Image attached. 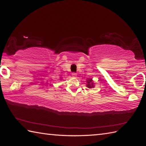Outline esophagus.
Segmentation results:
<instances>
[{
    "label": "esophagus",
    "mask_w": 146,
    "mask_h": 146,
    "mask_svg": "<svg viewBox=\"0 0 146 146\" xmlns=\"http://www.w3.org/2000/svg\"><path fill=\"white\" fill-rule=\"evenodd\" d=\"M72 76L73 77H76V76H77V74H76V72H72Z\"/></svg>",
    "instance_id": "obj_1"
}]
</instances>
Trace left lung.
I'll return each instance as SVG.
<instances>
[{
	"mask_svg": "<svg viewBox=\"0 0 146 146\" xmlns=\"http://www.w3.org/2000/svg\"><path fill=\"white\" fill-rule=\"evenodd\" d=\"M92 82V80H91H91H89V82H88V85H87V87H88V88H92V87H94V86L92 85V84H93V83H92L91 84L90 83ZM91 82L90 83V82Z\"/></svg>",
	"mask_w": 146,
	"mask_h": 146,
	"instance_id": "obj_1",
	"label": "left lung"
}]
</instances>
